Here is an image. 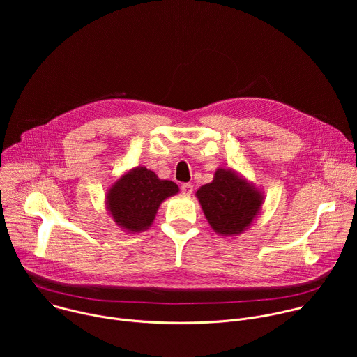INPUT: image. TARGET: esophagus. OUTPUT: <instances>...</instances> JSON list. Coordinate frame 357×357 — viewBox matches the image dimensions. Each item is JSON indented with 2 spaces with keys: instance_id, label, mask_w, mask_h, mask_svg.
<instances>
[{
  "instance_id": "obj_1",
  "label": "esophagus",
  "mask_w": 357,
  "mask_h": 357,
  "mask_svg": "<svg viewBox=\"0 0 357 357\" xmlns=\"http://www.w3.org/2000/svg\"><path fill=\"white\" fill-rule=\"evenodd\" d=\"M181 190H182V193H183L185 196H190L192 192H193V185H192V183H183V185L181 186Z\"/></svg>"
}]
</instances>
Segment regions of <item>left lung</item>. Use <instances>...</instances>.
Instances as JSON below:
<instances>
[{
  "label": "left lung",
  "instance_id": "obj_1",
  "mask_svg": "<svg viewBox=\"0 0 357 357\" xmlns=\"http://www.w3.org/2000/svg\"><path fill=\"white\" fill-rule=\"evenodd\" d=\"M195 195L211 227L223 237L247 230L264 205V192L230 168L219 167L213 181Z\"/></svg>",
  "mask_w": 357,
  "mask_h": 357
}]
</instances>
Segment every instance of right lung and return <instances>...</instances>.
I'll return each mask as SVG.
<instances>
[{
    "mask_svg": "<svg viewBox=\"0 0 357 357\" xmlns=\"http://www.w3.org/2000/svg\"><path fill=\"white\" fill-rule=\"evenodd\" d=\"M175 182L160 179L145 167H135L117 178L106 195V211L127 233H141L154 223L161 203L176 195Z\"/></svg>",
    "mask_w": 357,
    "mask_h": 357,
    "instance_id": "1",
    "label": "right lung"
}]
</instances>
